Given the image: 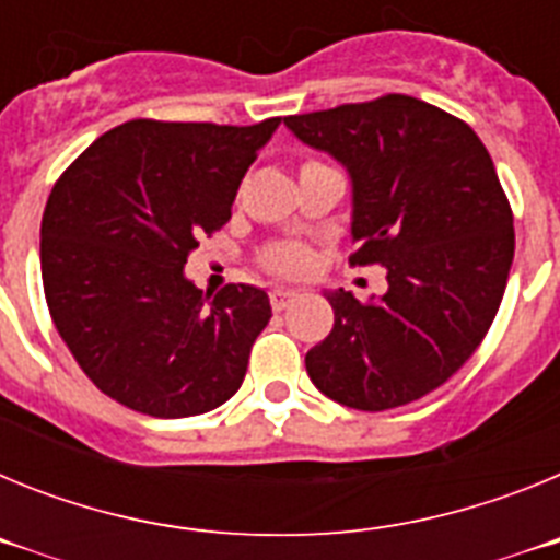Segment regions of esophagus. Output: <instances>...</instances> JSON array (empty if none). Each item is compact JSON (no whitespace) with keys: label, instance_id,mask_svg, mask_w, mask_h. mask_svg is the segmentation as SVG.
<instances>
[{"label":"esophagus","instance_id":"34e87169","mask_svg":"<svg viewBox=\"0 0 560 560\" xmlns=\"http://www.w3.org/2000/svg\"><path fill=\"white\" fill-rule=\"evenodd\" d=\"M269 300H271V308L285 311L296 300V291L294 289H271Z\"/></svg>","mask_w":560,"mask_h":560}]
</instances>
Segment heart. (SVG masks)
<instances>
[{
  "instance_id": "heart-1",
  "label": "heart",
  "mask_w": 560,
  "mask_h": 560,
  "mask_svg": "<svg viewBox=\"0 0 560 560\" xmlns=\"http://www.w3.org/2000/svg\"><path fill=\"white\" fill-rule=\"evenodd\" d=\"M266 266L277 275H303L311 266V249L303 244H277L266 252Z\"/></svg>"
}]
</instances>
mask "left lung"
Returning a JSON list of instances; mask_svg holds the SVG:
<instances>
[{"label": "left lung", "mask_w": 560, "mask_h": 560, "mask_svg": "<svg viewBox=\"0 0 560 560\" xmlns=\"http://www.w3.org/2000/svg\"><path fill=\"white\" fill-rule=\"evenodd\" d=\"M353 185V266L387 269V294L325 291L334 330L305 355L314 387L384 412L446 384L485 339L513 264V212L471 126L409 95L285 117Z\"/></svg>", "instance_id": "obj_1"}]
</instances>
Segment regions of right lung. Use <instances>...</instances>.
Listing matches in <instances>:
<instances>
[{"label":"right lung","mask_w":560,"mask_h":560,"mask_svg":"<svg viewBox=\"0 0 560 560\" xmlns=\"http://www.w3.org/2000/svg\"><path fill=\"white\" fill-rule=\"evenodd\" d=\"M280 117L255 126L131 120L63 171L42 219L49 316L95 387L133 412L190 418L244 384L269 294L185 277Z\"/></svg>","instance_id":"obj_1"}]
</instances>
